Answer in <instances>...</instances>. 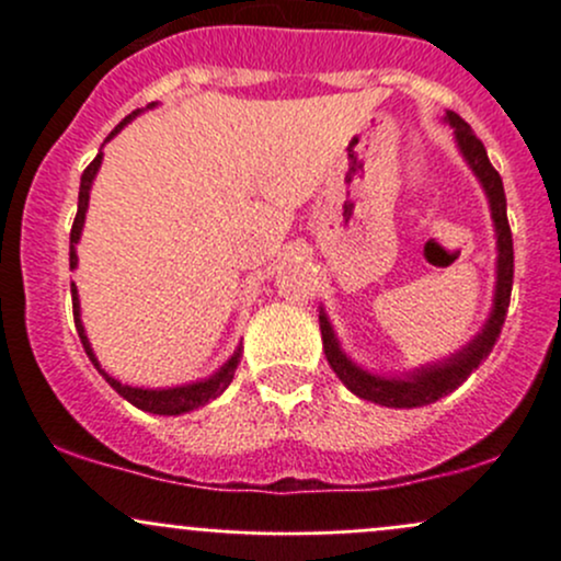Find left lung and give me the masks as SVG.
<instances>
[{
	"label": "left lung",
	"mask_w": 561,
	"mask_h": 561,
	"mask_svg": "<svg viewBox=\"0 0 561 561\" xmlns=\"http://www.w3.org/2000/svg\"><path fill=\"white\" fill-rule=\"evenodd\" d=\"M448 122L454 124L456 140L461 154L467 157L469 168L483 184L485 195L491 203V217L496 225V247H500V263H496V296H494V312H491L489 322H485L483 333L472 339L461 353H456L454 358L443 360V364L426 366V369H417L410 377H377L369 371L358 369L347 355L339 347L336 336H333V328L328 322L325 314H320V331H322V347H325V358L331 364V369L336 371L339 380L344 382L355 396L366 401H375L382 407H423L432 404V401L443 399V396L454 393V390L489 358V353L494 350L496 339H500L502 325H505L507 307H511V290H513V233L511 225H507V201H505V186H502L500 173L494 171V165L489 162L485 154V146L480 144L478 135L472 133L467 122H463L458 113L450 111Z\"/></svg>",
	"instance_id": "obj_1"
}]
</instances>
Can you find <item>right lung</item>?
<instances>
[{
  "instance_id": "1",
  "label": "right lung",
  "mask_w": 561,
  "mask_h": 561,
  "mask_svg": "<svg viewBox=\"0 0 561 561\" xmlns=\"http://www.w3.org/2000/svg\"><path fill=\"white\" fill-rule=\"evenodd\" d=\"M140 111L129 113L127 118H124L122 124H118L116 129H113L111 135H107L105 140H111L113 135L118 133V129L124 127V124L129 122V118L138 116ZM100 162H103V154L94 157L92 162H89V168L83 171L81 175V192H78V214H76V222H72V230H70V268H76L78 265V257H76V244L78 239H81V228H83V219H87V206H89V190H92V181L94 175H98V168ZM72 290V317H76V328H78V336H81V344L83 350H87L89 360H92L94 366L100 369L98 358H94L92 347H89V339L87 333H83V325H81V307H78V290L76 285H70ZM241 360V347L239 353L233 355V358L228 360V364L222 366V369L217 371L214 377H208V380H201V382H192V386H181V388H162V390H146V388H133V386H122L118 380H113V377H107L103 369V377L107 382H111V388L116 390L118 396H124V399L129 401V404H135L138 410L144 412H154V415H181V412H190V410H197V407L208 404L211 399H217L219 393H222L225 388L233 382V375H236V366H239Z\"/></svg>"
}]
</instances>
